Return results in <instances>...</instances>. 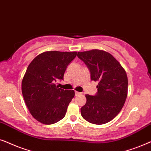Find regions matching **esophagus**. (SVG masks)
<instances>
[{"label": "esophagus", "instance_id": "34e87169", "mask_svg": "<svg viewBox=\"0 0 151 151\" xmlns=\"http://www.w3.org/2000/svg\"><path fill=\"white\" fill-rule=\"evenodd\" d=\"M81 93L79 92H77V91H75V96H77V95H79V94H81Z\"/></svg>", "mask_w": 151, "mask_h": 151}]
</instances>
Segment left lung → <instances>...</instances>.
<instances>
[{
  "instance_id": "obj_1",
  "label": "left lung",
  "mask_w": 151,
  "mask_h": 151,
  "mask_svg": "<svg viewBox=\"0 0 151 151\" xmlns=\"http://www.w3.org/2000/svg\"><path fill=\"white\" fill-rule=\"evenodd\" d=\"M77 57L89 68L92 81L98 82L96 95L86 94L81 116L94 124L108 123L119 113L127 97L125 70L111 54L101 50L79 52Z\"/></svg>"
}]
</instances>
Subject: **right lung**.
Instances as JSON below:
<instances>
[{"mask_svg": "<svg viewBox=\"0 0 151 151\" xmlns=\"http://www.w3.org/2000/svg\"><path fill=\"white\" fill-rule=\"evenodd\" d=\"M77 52H44L28 65L22 80V93L31 114L46 125L57 123L65 116L74 91L59 88L55 83L63 79L67 66Z\"/></svg>", "mask_w": 151, "mask_h": 151, "instance_id": "add662e5", "label": "right lung"}]
</instances>
